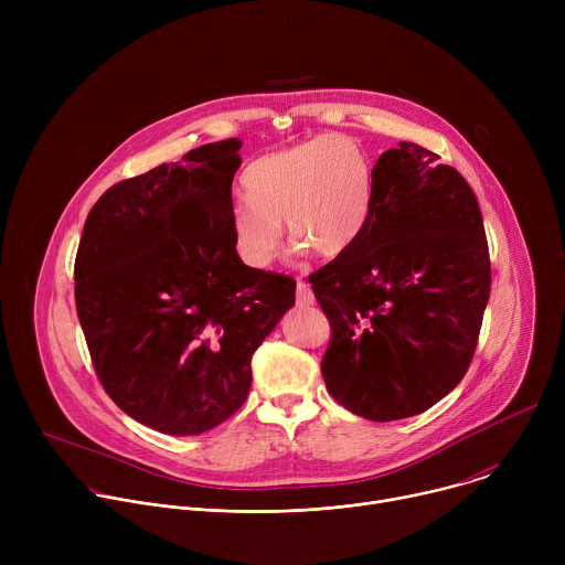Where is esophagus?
Returning a JSON list of instances; mask_svg holds the SVG:
<instances>
[{"label":"esophagus","mask_w":565,"mask_h":565,"mask_svg":"<svg viewBox=\"0 0 565 565\" xmlns=\"http://www.w3.org/2000/svg\"><path fill=\"white\" fill-rule=\"evenodd\" d=\"M297 303L299 306H312L315 303V295H312V290L306 281H297Z\"/></svg>","instance_id":"obj_1"}]
</instances>
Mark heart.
I'll use <instances>...</instances> for the list:
<instances>
[{
  "instance_id": "obj_1",
  "label": "heart",
  "mask_w": 565,
  "mask_h": 565,
  "mask_svg": "<svg viewBox=\"0 0 565 565\" xmlns=\"http://www.w3.org/2000/svg\"><path fill=\"white\" fill-rule=\"evenodd\" d=\"M248 201L230 210L234 250L250 268H268L281 244V221L299 248L321 257L347 253L364 232L373 207V168L347 136H321L246 168Z\"/></svg>"
}]
</instances>
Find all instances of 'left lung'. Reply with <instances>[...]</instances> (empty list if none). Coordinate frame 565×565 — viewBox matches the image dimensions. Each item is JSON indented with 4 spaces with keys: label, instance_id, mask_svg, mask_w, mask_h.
Instances as JSON below:
<instances>
[{
    "label": "left lung",
    "instance_id": "1",
    "mask_svg": "<svg viewBox=\"0 0 565 565\" xmlns=\"http://www.w3.org/2000/svg\"><path fill=\"white\" fill-rule=\"evenodd\" d=\"M308 281L331 321L321 375L340 405L375 423L427 412L467 373L490 299L471 188L416 142L384 151L364 232Z\"/></svg>",
    "mask_w": 565,
    "mask_h": 565
}]
</instances>
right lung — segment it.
Here are the masks:
<instances>
[{"label":"right lung","mask_w":565,"mask_h":565,"mask_svg":"<svg viewBox=\"0 0 565 565\" xmlns=\"http://www.w3.org/2000/svg\"><path fill=\"white\" fill-rule=\"evenodd\" d=\"M241 140L196 147L109 188L75 255V308L94 369L145 427L196 436L244 405L259 344L295 279L246 266L230 232Z\"/></svg>","instance_id":"add662e5"}]
</instances>
